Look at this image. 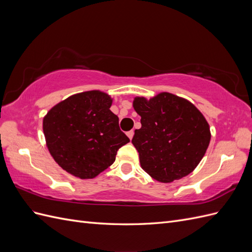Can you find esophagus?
Returning <instances> with one entry per match:
<instances>
[{"label":"esophagus","instance_id":"obj_1","mask_svg":"<svg viewBox=\"0 0 252 252\" xmlns=\"http://www.w3.org/2000/svg\"><path fill=\"white\" fill-rule=\"evenodd\" d=\"M133 134H134V131H133V130H130V131L127 132V136H128V138L130 139V140L133 138Z\"/></svg>","mask_w":252,"mask_h":252}]
</instances>
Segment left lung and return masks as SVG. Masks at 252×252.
<instances>
[{"instance_id":"obj_1","label":"left lung","mask_w":252,"mask_h":252,"mask_svg":"<svg viewBox=\"0 0 252 252\" xmlns=\"http://www.w3.org/2000/svg\"><path fill=\"white\" fill-rule=\"evenodd\" d=\"M132 106L141 117L132 144L142 169L152 179L171 183L191 173L207 150L208 122L184 97L159 93L150 98L135 96Z\"/></svg>"}]
</instances>
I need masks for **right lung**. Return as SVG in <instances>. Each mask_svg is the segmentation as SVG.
Masks as SVG:
<instances>
[{
  "mask_svg": "<svg viewBox=\"0 0 252 252\" xmlns=\"http://www.w3.org/2000/svg\"><path fill=\"white\" fill-rule=\"evenodd\" d=\"M112 97L89 90L65 98L46 113L43 132L56 163L79 179H94L116 161L129 142L111 110Z\"/></svg>",
  "mask_w": 252,
  "mask_h": 252,
  "instance_id": "1",
  "label": "right lung"
}]
</instances>
